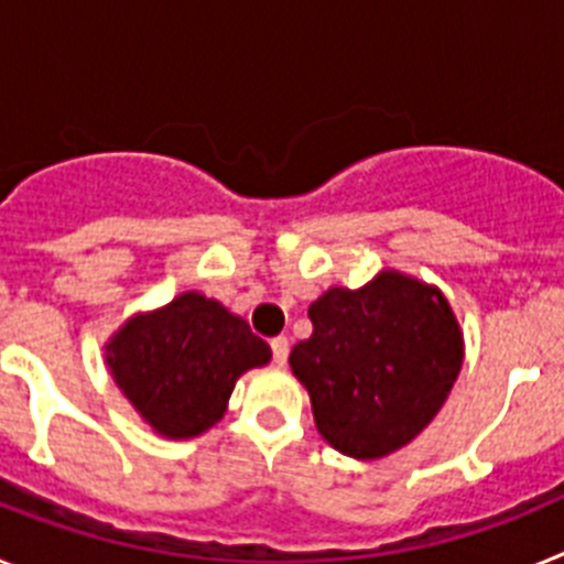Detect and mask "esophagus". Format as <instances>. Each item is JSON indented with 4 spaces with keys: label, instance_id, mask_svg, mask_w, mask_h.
Instances as JSON below:
<instances>
[{
    "label": "esophagus",
    "instance_id": "1",
    "mask_svg": "<svg viewBox=\"0 0 564 564\" xmlns=\"http://www.w3.org/2000/svg\"><path fill=\"white\" fill-rule=\"evenodd\" d=\"M271 352H273V364H279V367H282V364L288 361V352H291V344H288V338L285 336L271 338Z\"/></svg>",
    "mask_w": 564,
    "mask_h": 564
}]
</instances>
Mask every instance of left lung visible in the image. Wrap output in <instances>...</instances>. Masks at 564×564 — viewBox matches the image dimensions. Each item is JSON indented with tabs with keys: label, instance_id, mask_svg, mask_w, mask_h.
Wrapping results in <instances>:
<instances>
[{
	"label": "left lung",
	"instance_id": "left-lung-1",
	"mask_svg": "<svg viewBox=\"0 0 564 564\" xmlns=\"http://www.w3.org/2000/svg\"><path fill=\"white\" fill-rule=\"evenodd\" d=\"M307 316L313 333L293 347L291 367L333 449L376 460L421 435L463 364L443 293L387 271L361 291L333 288Z\"/></svg>",
	"mask_w": 564,
	"mask_h": 564
}]
</instances>
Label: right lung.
Instances as JSON below:
<instances>
[{"mask_svg":"<svg viewBox=\"0 0 564 564\" xmlns=\"http://www.w3.org/2000/svg\"><path fill=\"white\" fill-rule=\"evenodd\" d=\"M107 361L149 426L194 437L220 421L237 378L271 361V347L220 302L183 293L163 311L127 322Z\"/></svg>","mask_w":564,"mask_h":564,"instance_id":"right-lung-1","label":"right lung"}]
</instances>
